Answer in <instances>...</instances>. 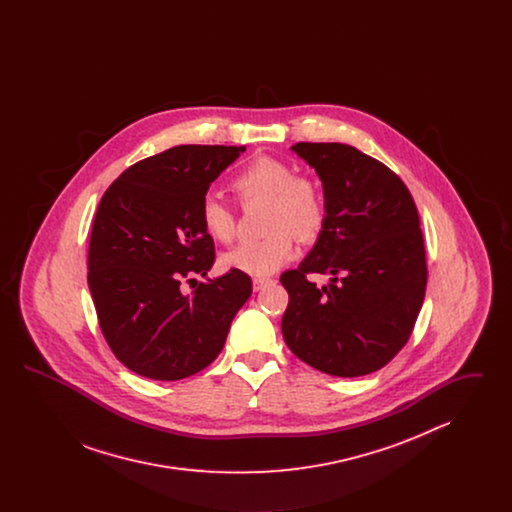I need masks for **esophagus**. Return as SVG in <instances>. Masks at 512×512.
Segmentation results:
<instances>
[{
    "label": "esophagus",
    "mask_w": 512,
    "mask_h": 512,
    "mask_svg": "<svg viewBox=\"0 0 512 512\" xmlns=\"http://www.w3.org/2000/svg\"><path fill=\"white\" fill-rule=\"evenodd\" d=\"M274 280L272 278H253V290L259 292L263 288H267L268 284H272Z\"/></svg>",
    "instance_id": "34e87169"
}]
</instances>
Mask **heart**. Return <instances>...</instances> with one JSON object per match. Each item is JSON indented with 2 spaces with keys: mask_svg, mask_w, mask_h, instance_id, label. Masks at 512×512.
<instances>
[{
  "mask_svg": "<svg viewBox=\"0 0 512 512\" xmlns=\"http://www.w3.org/2000/svg\"><path fill=\"white\" fill-rule=\"evenodd\" d=\"M238 197L249 203L267 199V236L236 245L222 257V265L263 278L286 265L295 253V239L313 242L326 220V197L309 176L293 174L290 163L263 155L249 161L232 180ZM201 224L205 232L222 244L236 234V217L217 197L201 203Z\"/></svg>",
  "mask_w": 512,
  "mask_h": 512,
  "instance_id": "1",
  "label": "heart"
}]
</instances>
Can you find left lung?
Returning a JSON list of instances; mask_svg holds the SVG:
<instances>
[{
  "instance_id": "obj_1",
  "label": "left lung",
  "mask_w": 512,
  "mask_h": 512,
  "mask_svg": "<svg viewBox=\"0 0 512 512\" xmlns=\"http://www.w3.org/2000/svg\"><path fill=\"white\" fill-rule=\"evenodd\" d=\"M317 171L326 220L301 265L280 276L282 336L320 372L355 378L403 349L426 293V249L413 195L384 163L347 144L292 146ZM330 273L317 289L306 276Z\"/></svg>"
}]
</instances>
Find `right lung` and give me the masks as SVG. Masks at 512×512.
I'll list each match as a JSON object with an SVG mask.
<instances>
[{"mask_svg":"<svg viewBox=\"0 0 512 512\" xmlns=\"http://www.w3.org/2000/svg\"><path fill=\"white\" fill-rule=\"evenodd\" d=\"M244 151L171 147L126 169L99 201L88 286L111 351L140 376L172 382L211 365L251 295V278L234 268L190 295L180 288L215 263L201 203Z\"/></svg>","mask_w":512,"mask_h":512,"instance_id":"add662e5","label":"right lung"}]
</instances>
